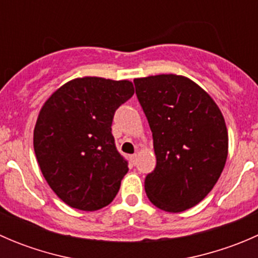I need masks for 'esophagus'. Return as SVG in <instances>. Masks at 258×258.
Wrapping results in <instances>:
<instances>
[{"instance_id": "obj_1", "label": "esophagus", "mask_w": 258, "mask_h": 258, "mask_svg": "<svg viewBox=\"0 0 258 258\" xmlns=\"http://www.w3.org/2000/svg\"><path fill=\"white\" fill-rule=\"evenodd\" d=\"M136 161H137V153H135V155L131 156V162H132V165H136Z\"/></svg>"}]
</instances>
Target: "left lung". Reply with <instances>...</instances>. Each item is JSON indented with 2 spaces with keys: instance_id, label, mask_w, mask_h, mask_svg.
<instances>
[{
  "instance_id": "obj_1",
  "label": "left lung",
  "mask_w": 258,
  "mask_h": 258,
  "mask_svg": "<svg viewBox=\"0 0 258 258\" xmlns=\"http://www.w3.org/2000/svg\"><path fill=\"white\" fill-rule=\"evenodd\" d=\"M152 131L156 168L145 179L148 200L166 212L202 201L220 178L228 155L225 118L209 93L181 75L135 79Z\"/></svg>"
}]
</instances>
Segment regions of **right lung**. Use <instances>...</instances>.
<instances>
[{
  "instance_id": "add662e5",
  "label": "right lung",
  "mask_w": 258,
  "mask_h": 258,
  "mask_svg": "<svg viewBox=\"0 0 258 258\" xmlns=\"http://www.w3.org/2000/svg\"><path fill=\"white\" fill-rule=\"evenodd\" d=\"M134 93L128 80L79 77L41 107L33 131L36 158L52 191L72 209L100 210L116 197L128 167L111 124L114 111Z\"/></svg>"
}]
</instances>
